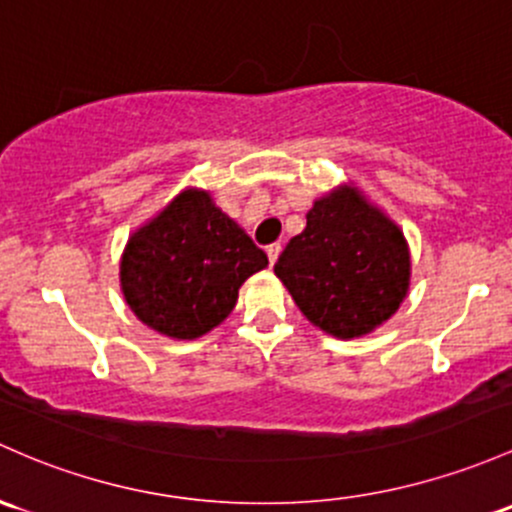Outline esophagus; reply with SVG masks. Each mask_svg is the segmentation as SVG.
Listing matches in <instances>:
<instances>
[{"mask_svg":"<svg viewBox=\"0 0 512 512\" xmlns=\"http://www.w3.org/2000/svg\"><path fill=\"white\" fill-rule=\"evenodd\" d=\"M279 252H282V245H270V247H267V257H270V265H274V262H277Z\"/></svg>","mask_w":512,"mask_h":512,"instance_id":"34e87169","label":"esophagus"}]
</instances>
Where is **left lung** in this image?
Returning a JSON list of instances; mask_svg holds the SVG:
<instances>
[{
	"label": "left lung",
	"instance_id": "8db88e82",
	"mask_svg": "<svg viewBox=\"0 0 512 512\" xmlns=\"http://www.w3.org/2000/svg\"><path fill=\"white\" fill-rule=\"evenodd\" d=\"M274 274L311 324L351 341L383 326L405 301L410 245L383 208L358 186L341 184L316 198Z\"/></svg>",
	"mask_w": 512,
	"mask_h": 512
}]
</instances>
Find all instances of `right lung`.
<instances>
[{
  "label": "right lung",
  "instance_id": "right-lung-1",
  "mask_svg": "<svg viewBox=\"0 0 512 512\" xmlns=\"http://www.w3.org/2000/svg\"><path fill=\"white\" fill-rule=\"evenodd\" d=\"M265 267V252L211 191L188 186L129 235L120 289L144 326L193 341L228 319L242 282Z\"/></svg>",
  "mask_w": 512,
  "mask_h": 512
}]
</instances>
